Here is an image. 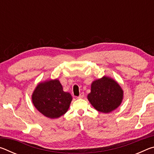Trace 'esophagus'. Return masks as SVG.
<instances>
[{
    "label": "esophagus",
    "mask_w": 154,
    "mask_h": 154,
    "mask_svg": "<svg viewBox=\"0 0 154 154\" xmlns=\"http://www.w3.org/2000/svg\"><path fill=\"white\" fill-rule=\"evenodd\" d=\"M83 97H84V93L82 92V93H81L80 94H79V96H78L77 98H83Z\"/></svg>",
    "instance_id": "esophagus-1"
}]
</instances>
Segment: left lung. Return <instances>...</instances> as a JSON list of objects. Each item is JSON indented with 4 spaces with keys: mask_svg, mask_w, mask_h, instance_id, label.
I'll return each instance as SVG.
<instances>
[{
    "mask_svg": "<svg viewBox=\"0 0 154 154\" xmlns=\"http://www.w3.org/2000/svg\"><path fill=\"white\" fill-rule=\"evenodd\" d=\"M88 99L96 110L107 113L120 105L123 90L116 81L104 77L93 82Z\"/></svg>",
    "mask_w": 154,
    "mask_h": 154,
    "instance_id": "8db88e82",
    "label": "left lung"
}]
</instances>
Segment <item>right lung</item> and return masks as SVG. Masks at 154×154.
Here are the masks:
<instances>
[{
	"instance_id": "1",
	"label": "right lung",
	"mask_w": 154,
	"mask_h": 154,
	"mask_svg": "<svg viewBox=\"0 0 154 154\" xmlns=\"http://www.w3.org/2000/svg\"><path fill=\"white\" fill-rule=\"evenodd\" d=\"M32 103L37 110L49 118H58L69 108L72 96L65 92L58 79L41 83L32 96Z\"/></svg>"
}]
</instances>
